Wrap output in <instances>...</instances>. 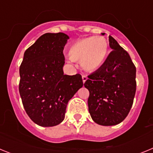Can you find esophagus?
<instances>
[{"label":"esophagus","mask_w":153,"mask_h":153,"mask_svg":"<svg viewBox=\"0 0 153 153\" xmlns=\"http://www.w3.org/2000/svg\"><path fill=\"white\" fill-rule=\"evenodd\" d=\"M82 79H83V83H84L87 80V79H88V78H87V76H86V75H83V76H82Z\"/></svg>","instance_id":"obj_1"}]
</instances>
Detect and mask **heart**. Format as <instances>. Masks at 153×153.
<instances>
[{"instance_id": "b5f03b06", "label": "heart", "mask_w": 153, "mask_h": 153, "mask_svg": "<svg viewBox=\"0 0 153 153\" xmlns=\"http://www.w3.org/2000/svg\"><path fill=\"white\" fill-rule=\"evenodd\" d=\"M109 44L102 36H90L76 41L69 48L70 61H79L86 71H95L102 67L107 57Z\"/></svg>"}]
</instances>
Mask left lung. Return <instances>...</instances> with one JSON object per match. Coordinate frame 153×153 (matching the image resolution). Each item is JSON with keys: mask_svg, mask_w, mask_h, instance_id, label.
<instances>
[{"mask_svg": "<svg viewBox=\"0 0 153 153\" xmlns=\"http://www.w3.org/2000/svg\"><path fill=\"white\" fill-rule=\"evenodd\" d=\"M109 42L113 51L84 83L90 92V114L93 121L101 126H115L125 120L136 89V67L129 53L113 36H109Z\"/></svg>", "mask_w": 153, "mask_h": 153, "instance_id": "1", "label": "left lung"}]
</instances>
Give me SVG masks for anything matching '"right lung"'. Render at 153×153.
Instances as JSON below:
<instances>
[{
    "instance_id": "1",
    "label": "right lung",
    "mask_w": 153,
    "mask_h": 153,
    "mask_svg": "<svg viewBox=\"0 0 153 153\" xmlns=\"http://www.w3.org/2000/svg\"><path fill=\"white\" fill-rule=\"evenodd\" d=\"M69 38L63 33H44L24 52L19 92L27 114L40 126L63 122L69 100L83 85L80 74H63Z\"/></svg>"
}]
</instances>
